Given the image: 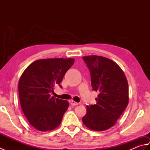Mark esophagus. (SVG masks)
I'll return each instance as SVG.
<instances>
[{"instance_id":"34e87169","label":"esophagus","mask_w":150,"mask_h":150,"mask_svg":"<svg viewBox=\"0 0 150 150\" xmlns=\"http://www.w3.org/2000/svg\"><path fill=\"white\" fill-rule=\"evenodd\" d=\"M69 103H70V104H71V106H77V105L79 104L78 103H77V102H75V100H70Z\"/></svg>"}]
</instances>
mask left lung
<instances>
[{
    "mask_svg": "<svg viewBox=\"0 0 150 150\" xmlns=\"http://www.w3.org/2000/svg\"><path fill=\"white\" fill-rule=\"evenodd\" d=\"M90 69L93 90L98 92L97 104L86 106L82 122L89 129L104 131L113 126L128 104V81L117 64L97 55L82 57Z\"/></svg>",
    "mask_w": 150,
    "mask_h": 150,
    "instance_id": "left-lung-1",
    "label": "left lung"
}]
</instances>
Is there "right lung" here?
Wrapping results in <instances>:
<instances>
[{
  "instance_id": "right-lung-1",
  "label": "right lung",
  "mask_w": 150,
  "mask_h": 150,
  "mask_svg": "<svg viewBox=\"0 0 150 150\" xmlns=\"http://www.w3.org/2000/svg\"><path fill=\"white\" fill-rule=\"evenodd\" d=\"M75 59L37 60L28 66L18 81V95L25 117L41 132L57 128L69 107L68 101L51 97L56 84L74 64Z\"/></svg>"
}]
</instances>
